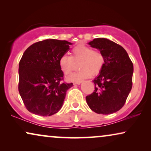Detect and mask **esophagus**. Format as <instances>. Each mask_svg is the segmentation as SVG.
<instances>
[{"label": "esophagus", "instance_id": "1", "mask_svg": "<svg viewBox=\"0 0 151 151\" xmlns=\"http://www.w3.org/2000/svg\"><path fill=\"white\" fill-rule=\"evenodd\" d=\"M82 82V80H77V81L73 82V84H80V83H81Z\"/></svg>", "mask_w": 151, "mask_h": 151}]
</instances>
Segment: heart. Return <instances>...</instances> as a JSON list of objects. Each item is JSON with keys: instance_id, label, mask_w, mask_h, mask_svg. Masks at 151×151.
<instances>
[{"instance_id": "heart-1", "label": "heart", "mask_w": 151, "mask_h": 151, "mask_svg": "<svg viewBox=\"0 0 151 151\" xmlns=\"http://www.w3.org/2000/svg\"><path fill=\"white\" fill-rule=\"evenodd\" d=\"M78 67L80 69L69 78L71 81L88 78L91 75L100 73L104 67L105 57L102 51L94 50L91 47L85 45H77L72 49L71 56L64 55L59 60V66L65 75L71 74L75 69V63L79 62Z\"/></svg>"}]
</instances>
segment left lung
<instances>
[{"label":"left lung","mask_w":151,"mask_h":151,"mask_svg":"<svg viewBox=\"0 0 151 151\" xmlns=\"http://www.w3.org/2000/svg\"><path fill=\"white\" fill-rule=\"evenodd\" d=\"M102 51L104 67L93 80L95 90L86 97L89 108L98 114L108 115L122 108L133 85V65L124 49L106 38H95L88 43Z\"/></svg>","instance_id":"obj_1"}]
</instances>
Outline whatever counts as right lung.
<instances>
[{
  "mask_svg": "<svg viewBox=\"0 0 151 151\" xmlns=\"http://www.w3.org/2000/svg\"><path fill=\"white\" fill-rule=\"evenodd\" d=\"M66 40L47 39L24 51L18 68V91L26 109L41 116H50L62 108L66 92L73 83L63 82L59 60L69 51Z\"/></svg>",
  "mask_w": 151,
  "mask_h": 151,
  "instance_id": "right-lung-1",
  "label": "right lung"
}]
</instances>
